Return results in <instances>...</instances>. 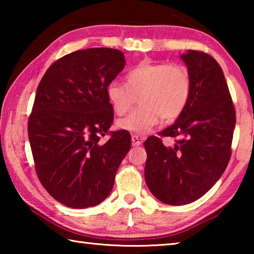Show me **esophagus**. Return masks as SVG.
Instances as JSON below:
<instances>
[{"label":"esophagus","instance_id":"34e87169","mask_svg":"<svg viewBox=\"0 0 254 254\" xmlns=\"http://www.w3.org/2000/svg\"><path fill=\"white\" fill-rule=\"evenodd\" d=\"M142 143V140L140 139L137 135H132V144L134 145V147H137V145H140Z\"/></svg>","mask_w":254,"mask_h":254}]
</instances>
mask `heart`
<instances>
[{
    "mask_svg": "<svg viewBox=\"0 0 254 254\" xmlns=\"http://www.w3.org/2000/svg\"><path fill=\"white\" fill-rule=\"evenodd\" d=\"M191 94V77L179 64L144 60L127 74V84L112 80L106 95L118 115H124L135 104L140 107L119 121L121 130L144 135L158 126L160 119L175 121L186 109Z\"/></svg>",
    "mask_w": 254,
    "mask_h": 254,
    "instance_id": "b5f03b06",
    "label": "heart"
}]
</instances>
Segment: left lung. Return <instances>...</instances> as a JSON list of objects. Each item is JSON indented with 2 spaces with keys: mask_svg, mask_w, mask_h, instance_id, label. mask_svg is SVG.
I'll list each match as a JSON object with an SVG mask.
<instances>
[{
  "mask_svg": "<svg viewBox=\"0 0 254 254\" xmlns=\"http://www.w3.org/2000/svg\"><path fill=\"white\" fill-rule=\"evenodd\" d=\"M191 77L186 109L160 136L176 139L166 147L160 136L144 142V179L162 203L186 205L200 198L221 178L231 158L235 110L221 66L212 56L188 50L180 56Z\"/></svg>",
  "mask_w": 254,
  "mask_h": 254,
  "instance_id": "1",
  "label": "left lung"
}]
</instances>
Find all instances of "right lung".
<instances>
[{"instance_id":"1","label":"right lung","mask_w":254,"mask_h":254,"mask_svg":"<svg viewBox=\"0 0 254 254\" xmlns=\"http://www.w3.org/2000/svg\"><path fill=\"white\" fill-rule=\"evenodd\" d=\"M126 66L122 51L77 50L51 65L38 85L28 134L42 186L71 208L102 203L131 148L127 131L111 133L113 107L106 87Z\"/></svg>"}]
</instances>
